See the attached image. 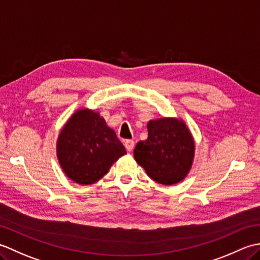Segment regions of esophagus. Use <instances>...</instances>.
Instances as JSON below:
<instances>
[{
	"label": "esophagus",
	"instance_id": "34e87169",
	"mask_svg": "<svg viewBox=\"0 0 260 260\" xmlns=\"http://www.w3.org/2000/svg\"><path fill=\"white\" fill-rule=\"evenodd\" d=\"M124 147H125V149L128 150V151H132V149H134V147H135V141L134 140H130V139L125 140L124 141Z\"/></svg>",
	"mask_w": 260,
	"mask_h": 260
}]
</instances>
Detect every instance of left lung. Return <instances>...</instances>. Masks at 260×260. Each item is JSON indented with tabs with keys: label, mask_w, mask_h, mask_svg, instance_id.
<instances>
[{
	"label": "left lung",
	"mask_w": 260,
	"mask_h": 260,
	"mask_svg": "<svg viewBox=\"0 0 260 260\" xmlns=\"http://www.w3.org/2000/svg\"><path fill=\"white\" fill-rule=\"evenodd\" d=\"M148 138L137 144L134 156L148 176L162 185L182 182L195 155L193 136L183 120L160 118L147 124Z\"/></svg>",
	"instance_id": "left-lung-1"
}]
</instances>
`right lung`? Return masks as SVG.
<instances>
[{
	"label": "right lung",
	"mask_w": 260,
	"mask_h": 260,
	"mask_svg": "<svg viewBox=\"0 0 260 260\" xmlns=\"http://www.w3.org/2000/svg\"><path fill=\"white\" fill-rule=\"evenodd\" d=\"M125 153L114 130L94 110H77L58 136V161L66 176L77 184L96 183Z\"/></svg>",
	"instance_id": "1"
}]
</instances>
